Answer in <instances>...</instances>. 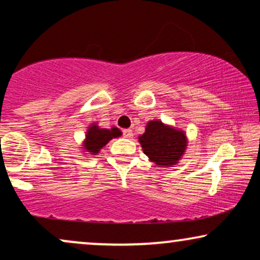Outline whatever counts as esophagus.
<instances>
[{
    "label": "esophagus",
    "instance_id": "1",
    "mask_svg": "<svg viewBox=\"0 0 260 260\" xmlns=\"http://www.w3.org/2000/svg\"><path fill=\"white\" fill-rule=\"evenodd\" d=\"M123 135H124V137H125V138H133L134 133H133V130H131V129H126V130L123 131Z\"/></svg>",
    "mask_w": 260,
    "mask_h": 260
}]
</instances>
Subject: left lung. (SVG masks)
Masks as SVG:
<instances>
[{"label":"left lung","mask_w":260,"mask_h":260,"mask_svg":"<svg viewBox=\"0 0 260 260\" xmlns=\"http://www.w3.org/2000/svg\"><path fill=\"white\" fill-rule=\"evenodd\" d=\"M138 142L149 161L165 168L177 165L188 145L187 135L183 130L159 119L149 120L144 134L138 137Z\"/></svg>","instance_id":"8db88e82"}]
</instances>
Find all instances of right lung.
Here are the masks:
<instances>
[{
	"mask_svg": "<svg viewBox=\"0 0 260 260\" xmlns=\"http://www.w3.org/2000/svg\"><path fill=\"white\" fill-rule=\"evenodd\" d=\"M120 136H122V131L118 127L112 126L111 129H105V127L99 126L98 123H91L79 148L83 149L81 151L84 154L97 155L110 141Z\"/></svg>",
	"mask_w": 260,
	"mask_h": 260,
	"instance_id": "obj_1",
	"label": "right lung"
}]
</instances>
